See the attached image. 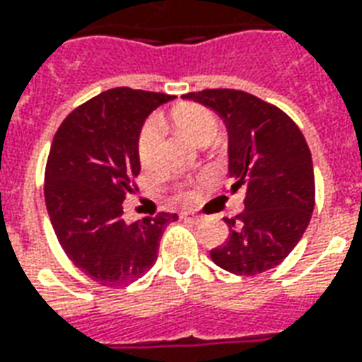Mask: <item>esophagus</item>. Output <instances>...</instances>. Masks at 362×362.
Returning <instances> with one entry per match:
<instances>
[{
  "instance_id": "34e87169",
  "label": "esophagus",
  "mask_w": 362,
  "mask_h": 362,
  "mask_svg": "<svg viewBox=\"0 0 362 362\" xmlns=\"http://www.w3.org/2000/svg\"><path fill=\"white\" fill-rule=\"evenodd\" d=\"M181 219H185V221H191V223H200V217L191 216V214H183V216H181Z\"/></svg>"
}]
</instances>
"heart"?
Masks as SVG:
<instances>
[{
	"label": "heart",
	"instance_id": "1",
	"mask_svg": "<svg viewBox=\"0 0 362 362\" xmlns=\"http://www.w3.org/2000/svg\"><path fill=\"white\" fill-rule=\"evenodd\" d=\"M171 122L179 132L185 133L189 139L198 145L210 143L217 135L219 124L216 116L208 108L198 107V105H183L171 112ZM162 145H164V126L160 118H148L139 133L137 141V156L143 168L152 170L160 164L162 156ZM183 197H189V192L181 189Z\"/></svg>",
	"mask_w": 362,
	"mask_h": 362
}]
</instances>
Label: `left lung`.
I'll list each match as a JSON object with an SVG mask.
<instances>
[{"instance_id": "8db88e82", "label": "left lung", "mask_w": 362, "mask_h": 362, "mask_svg": "<svg viewBox=\"0 0 362 362\" xmlns=\"http://www.w3.org/2000/svg\"><path fill=\"white\" fill-rule=\"evenodd\" d=\"M221 116L229 135V175L246 189L244 211L223 217L229 238L210 250L217 267L235 274H259L276 267L305 233L315 208L311 152L281 108L236 89L187 93Z\"/></svg>"}]
</instances>
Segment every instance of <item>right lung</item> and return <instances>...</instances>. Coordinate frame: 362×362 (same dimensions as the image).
<instances>
[{"label":"right lung","mask_w":362,"mask_h":362,"mask_svg":"<svg viewBox=\"0 0 362 362\" xmlns=\"http://www.w3.org/2000/svg\"><path fill=\"white\" fill-rule=\"evenodd\" d=\"M171 95L116 88L68 114L45 168V206L70 262L103 286H127L156 263L162 235L177 214L135 223L124 200L139 175L137 141L152 110Z\"/></svg>","instance_id":"obj_1"}]
</instances>
